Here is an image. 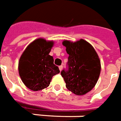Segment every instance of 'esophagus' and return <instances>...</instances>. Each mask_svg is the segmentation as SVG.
<instances>
[{
    "mask_svg": "<svg viewBox=\"0 0 121 121\" xmlns=\"http://www.w3.org/2000/svg\"><path fill=\"white\" fill-rule=\"evenodd\" d=\"M62 69H63V66H62V65L59 66V69H60V71H61V70H62Z\"/></svg>",
    "mask_w": 121,
    "mask_h": 121,
    "instance_id": "obj_1",
    "label": "esophagus"
}]
</instances>
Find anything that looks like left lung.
Instances as JSON below:
<instances>
[{"instance_id":"left-lung-1","label":"left lung","mask_w":121,"mask_h":121,"mask_svg":"<svg viewBox=\"0 0 121 121\" xmlns=\"http://www.w3.org/2000/svg\"><path fill=\"white\" fill-rule=\"evenodd\" d=\"M68 57V70L61 72L67 89L76 95L89 92L98 81L101 61L94 48L88 42L80 39L76 42L64 40Z\"/></svg>"}]
</instances>
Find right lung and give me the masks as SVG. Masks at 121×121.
Listing matches in <instances>:
<instances>
[{"mask_svg":"<svg viewBox=\"0 0 121 121\" xmlns=\"http://www.w3.org/2000/svg\"><path fill=\"white\" fill-rule=\"evenodd\" d=\"M54 42L42 38L36 39L26 47L20 57L18 73L24 84L32 91L48 87L52 77L60 73L49 55Z\"/></svg>","mask_w":121,"mask_h":121,"instance_id":"add662e5","label":"right lung"}]
</instances>
